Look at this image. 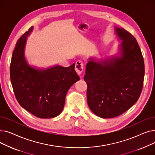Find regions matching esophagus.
<instances>
[{"label":"esophagus","mask_w":155,"mask_h":155,"mask_svg":"<svg viewBox=\"0 0 155 155\" xmlns=\"http://www.w3.org/2000/svg\"><path fill=\"white\" fill-rule=\"evenodd\" d=\"M75 69L78 74H81L84 70V63L80 60L77 61L75 63Z\"/></svg>","instance_id":"1"}]
</instances>
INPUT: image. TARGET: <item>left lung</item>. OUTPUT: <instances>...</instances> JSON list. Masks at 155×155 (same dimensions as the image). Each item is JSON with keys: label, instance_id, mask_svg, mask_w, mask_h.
<instances>
[{"label": "left lung", "instance_id": "1", "mask_svg": "<svg viewBox=\"0 0 155 155\" xmlns=\"http://www.w3.org/2000/svg\"><path fill=\"white\" fill-rule=\"evenodd\" d=\"M121 40L119 56L87 63L84 80L90 109L102 118L117 117L131 108L141 95L144 63L136 38L123 28L116 27Z\"/></svg>", "mask_w": 155, "mask_h": 155}]
</instances>
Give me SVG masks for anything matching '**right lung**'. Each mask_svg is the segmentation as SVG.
Instances as JSON below:
<instances>
[{"mask_svg":"<svg viewBox=\"0 0 155 155\" xmlns=\"http://www.w3.org/2000/svg\"><path fill=\"white\" fill-rule=\"evenodd\" d=\"M32 29V26L15 45L10 66L11 81L15 98L24 109L39 118H52L61 112L68 89L80 77L74 63L68 67L56 65L46 69L28 64L24 49Z\"/></svg>","mask_w":155,"mask_h":155,"instance_id":"obj_1","label":"right lung"}]
</instances>
